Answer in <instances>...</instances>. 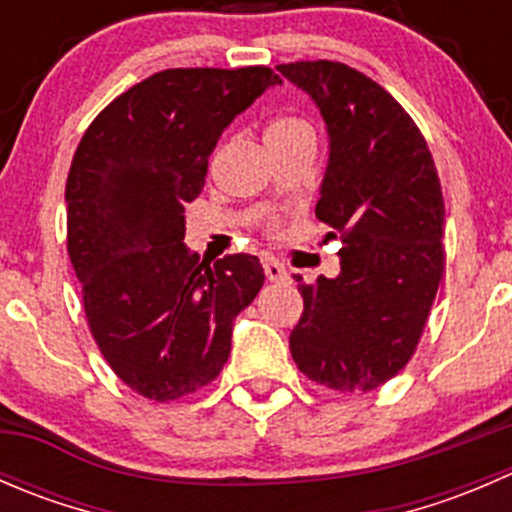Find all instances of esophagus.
I'll use <instances>...</instances> for the list:
<instances>
[{
	"instance_id": "esophagus-1",
	"label": "esophagus",
	"mask_w": 512,
	"mask_h": 512,
	"mask_svg": "<svg viewBox=\"0 0 512 512\" xmlns=\"http://www.w3.org/2000/svg\"><path fill=\"white\" fill-rule=\"evenodd\" d=\"M262 267H265V275H267V280H270V282H287V270H285V265H282V262L265 260V262H262Z\"/></svg>"
}]
</instances>
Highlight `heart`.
<instances>
[{"label": "heart", "instance_id": "obj_1", "mask_svg": "<svg viewBox=\"0 0 512 512\" xmlns=\"http://www.w3.org/2000/svg\"><path fill=\"white\" fill-rule=\"evenodd\" d=\"M299 128H307L302 121L297 118H277V121L270 123L267 128V136H280V133H289V131H299Z\"/></svg>", "mask_w": 512, "mask_h": 512}]
</instances>
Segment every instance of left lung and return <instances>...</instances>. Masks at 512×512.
Wrapping results in <instances>:
<instances>
[{
    "label": "left lung",
    "mask_w": 512,
    "mask_h": 512,
    "mask_svg": "<svg viewBox=\"0 0 512 512\" xmlns=\"http://www.w3.org/2000/svg\"><path fill=\"white\" fill-rule=\"evenodd\" d=\"M327 123L317 218L342 240L337 277L297 289V369L364 394L409 364L443 272V195L426 138L389 91L339 61L277 66Z\"/></svg>",
    "instance_id": "left-lung-1"
}]
</instances>
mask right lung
I'll return each instance as SVG.
<instances>
[{"instance_id": "obj_1", "label": "right lung", "mask_w": 512, "mask_h": 512, "mask_svg": "<svg viewBox=\"0 0 512 512\" xmlns=\"http://www.w3.org/2000/svg\"><path fill=\"white\" fill-rule=\"evenodd\" d=\"M277 84L267 66L158 71L98 113L71 160L66 242L86 319L108 366L146 399L210 384L265 282L257 257L210 265L183 237L218 138Z\"/></svg>"}]
</instances>
